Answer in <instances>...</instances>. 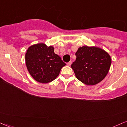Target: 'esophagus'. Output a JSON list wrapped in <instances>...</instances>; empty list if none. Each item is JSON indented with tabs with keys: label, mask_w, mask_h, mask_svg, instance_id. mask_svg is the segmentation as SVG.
Returning a JSON list of instances; mask_svg holds the SVG:
<instances>
[{
	"label": "esophagus",
	"mask_w": 127,
	"mask_h": 127,
	"mask_svg": "<svg viewBox=\"0 0 127 127\" xmlns=\"http://www.w3.org/2000/svg\"><path fill=\"white\" fill-rule=\"evenodd\" d=\"M71 63H72L71 61H70V62L67 63V65H68V66H70V65H71Z\"/></svg>",
	"instance_id": "esophagus-1"
}]
</instances>
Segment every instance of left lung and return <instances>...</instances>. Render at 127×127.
Instances as JSON below:
<instances>
[{
  "instance_id": "8db88e82",
  "label": "left lung",
  "mask_w": 127,
  "mask_h": 127,
  "mask_svg": "<svg viewBox=\"0 0 127 127\" xmlns=\"http://www.w3.org/2000/svg\"><path fill=\"white\" fill-rule=\"evenodd\" d=\"M77 58L71 64L77 78L86 85H95L105 77L111 59L99 47L83 46L75 53Z\"/></svg>"
}]
</instances>
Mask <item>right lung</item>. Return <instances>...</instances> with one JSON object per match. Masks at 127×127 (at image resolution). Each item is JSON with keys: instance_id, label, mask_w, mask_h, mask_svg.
I'll use <instances>...</instances> for the list:
<instances>
[{"instance_id": "add662e5", "label": "right lung", "mask_w": 127, "mask_h": 127, "mask_svg": "<svg viewBox=\"0 0 127 127\" xmlns=\"http://www.w3.org/2000/svg\"><path fill=\"white\" fill-rule=\"evenodd\" d=\"M26 64L32 77L41 83L53 81L65 65L60 56L54 53V47L44 43L30 46L25 55Z\"/></svg>"}]
</instances>
